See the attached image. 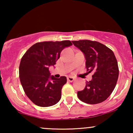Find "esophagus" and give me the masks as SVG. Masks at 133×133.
Wrapping results in <instances>:
<instances>
[{
  "instance_id": "34e87169",
  "label": "esophagus",
  "mask_w": 133,
  "mask_h": 133,
  "mask_svg": "<svg viewBox=\"0 0 133 133\" xmlns=\"http://www.w3.org/2000/svg\"><path fill=\"white\" fill-rule=\"evenodd\" d=\"M67 79H68V81L73 82L74 80H75V77H72V76H68V77H67Z\"/></svg>"
}]
</instances>
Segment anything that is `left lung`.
I'll use <instances>...</instances> for the list:
<instances>
[{"instance_id":"obj_1","label":"left lung","mask_w":133,"mask_h":133,"mask_svg":"<svg viewBox=\"0 0 133 133\" xmlns=\"http://www.w3.org/2000/svg\"><path fill=\"white\" fill-rule=\"evenodd\" d=\"M72 42L84 54L88 72L93 73L92 80L86 82L84 89L77 92L78 98L90 104L104 101L115 88L119 76L118 65L114 52L97 41Z\"/></svg>"}]
</instances>
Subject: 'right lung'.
Segmentation results:
<instances>
[{"label":"right lung","mask_w":133,"mask_h":133,"mask_svg":"<svg viewBox=\"0 0 133 133\" xmlns=\"http://www.w3.org/2000/svg\"><path fill=\"white\" fill-rule=\"evenodd\" d=\"M72 45L70 41H45L34 44L21 59L19 77L24 92L37 106L49 107L61 98L65 76H50L49 68L54 65L65 47Z\"/></svg>","instance_id":"1"}]
</instances>
